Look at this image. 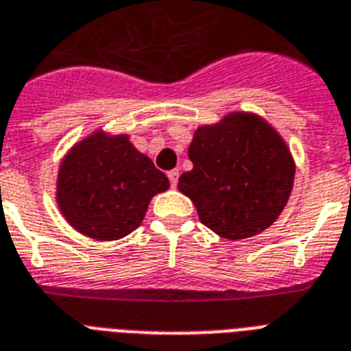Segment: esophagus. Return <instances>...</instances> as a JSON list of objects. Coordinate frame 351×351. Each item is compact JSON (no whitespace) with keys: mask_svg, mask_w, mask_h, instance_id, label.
I'll return each mask as SVG.
<instances>
[{"mask_svg":"<svg viewBox=\"0 0 351 351\" xmlns=\"http://www.w3.org/2000/svg\"><path fill=\"white\" fill-rule=\"evenodd\" d=\"M167 176H169L171 187H176V184H178V169H171Z\"/></svg>","mask_w":351,"mask_h":351,"instance_id":"obj_1","label":"esophagus"}]
</instances>
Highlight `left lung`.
<instances>
[{"label":"left lung","instance_id":"left-lung-1","mask_svg":"<svg viewBox=\"0 0 351 351\" xmlns=\"http://www.w3.org/2000/svg\"><path fill=\"white\" fill-rule=\"evenodd\" d=\"M193 169L178 189L198 219L222 239H250L282 213L293 187L288 145L267 121L231 112L217 125L198 127L189 145Z\"/></svg>","mask_w":351,"mask_h":351}]
</instances>
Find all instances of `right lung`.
<instances>
[{"label":"right lung","mask_w":351,"mask_h":351,"mask_svg":"<svg viewBox=\"0 0 351 351\" xmlns=\"http://www.w3.org/2000/svg\"><path fill=\"white\" fill-rule=\"evenodd\" d=\"M167 187V176L138 153L129 136L95 132L62 162L56 198L74 230L96 240H118L142 224L151 198Z\"/></svg>","instance_id":"right-lung-1"}]
</instances>
